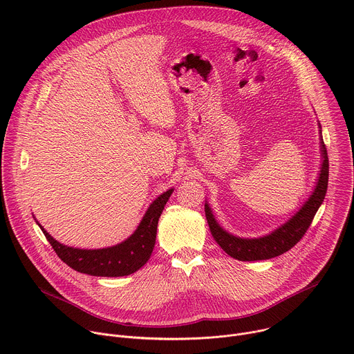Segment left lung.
<instances>
[{
	"mask_svg": "<svg viewBox=\"0 0 354 354\" xmlns=\"http://www.w3.org/2000/svg\"><path fill=\"white\" fill-rule=\"evenodd\" d=\"M319 129H321V124H319ZM321 156L324 160H322L318 180H317V186L313 194L286 224H283L269 235L259 236V238L235 236L218 225L210 206L207 203L205 205V212H206V218L210 227V232L216 239V242L223 248V250H225V254H228L234 259L243 261V262L266 261V259L276 258L284 254V252L290 250L302 236H304L319 206L322 205L326 194V189H328L329 160H328L326 147L322 140V134H321Z\"/></svg>",
	"mask_w": 354,
	"mask_h": 354,
	"instance_id": "obj_1",
	"label": "left lung"
}]
</instances>
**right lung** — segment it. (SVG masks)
Segmentation results:
<instances>
[{
  "label": "right lung",
  "mask_w": 354,
  "mask_h": 354,
  "mask_svg": "<svg viewBox=\"0 0 354 354\" xmlns=\"http://www.w3.org/2000/svg\"><path fill=\"white\" fill-rule=\"evenodd\" d=\"M174 189L158 196L145 212L137 230L122 243L102 249H78L56 241L37 221L46 239L53 246L57 257L71 269L100 277L129 276L142 268L156 245L158 220Z\"/></svg>",
  "instance_id": "right-lung-1"
}]
</instances>
